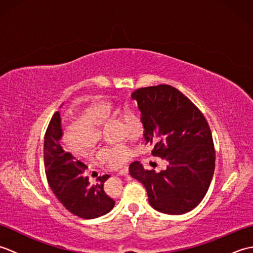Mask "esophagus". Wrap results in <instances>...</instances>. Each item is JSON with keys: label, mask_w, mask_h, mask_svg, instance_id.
Returning <instances> with one entry per match:
<instances>
[{"label": "esophagus", "mask_w": 253, "mask_h": 253, "mask_svg": "<svg viewBox=\"0 0 253 253\" xmlns=\"http://www.w3.org/2000/svg\"><path fill=\"white\" fill-rule=\"evenodd\" d=\"M128 171H129V169H128V168L127 166H125V168L124 169H122L120 171H118V175H127L128 174Z\"/></svg>", "instance_id": "1"}]
</instances>
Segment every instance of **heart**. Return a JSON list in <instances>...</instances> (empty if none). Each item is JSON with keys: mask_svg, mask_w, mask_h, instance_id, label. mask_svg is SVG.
Masks as SVG:
<instances>
[{"mask_svg": "<svg viewBox=\"0 0 253 253\" xmlns=\"http://www.w3.org/2000/svg\"><path fill=\"white\" fill-rule=\"evenodd\" d=\"M117 112V107L105 100L93 101L84 105L80 114L69 118L65 127V139L74 152L82 155H88L92 151L95 144L103 138L101 125ZM125 122L128 133L131 139H138L143 130L141 118L133 112H127ZM135 157V151L125 143L114 146H100L96 150V159L100 162L107 163L112 168H121L129 162Z\"/></svg>", "mask_w": 253, "mask_h": 253, "instance_id": "heart-1", "label": "heart"}]
</instances>
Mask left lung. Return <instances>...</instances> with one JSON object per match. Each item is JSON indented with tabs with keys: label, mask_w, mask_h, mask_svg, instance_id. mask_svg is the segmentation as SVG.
<instances>
[{
	"label": "left lung",
	"mask_w": 253,
	"mask_h": 253,
	"mask_svg": "<svg viewBox=\"0 0 253 253\" xmlns=\"http://www.w3.org/2000/svg\"><path fill=\"white\" fill-rule=\"evenodd\" d=\"M62 135L60 112H55L46 128L43 147L45 175L52 191L74 215L90 219L109 213L115 206L103 189L110 175L99 177V184L90 185L84 175L87 165L62 148Z\"/></svg>",
	"instance_id": "8db88e82"
}]
</instances>
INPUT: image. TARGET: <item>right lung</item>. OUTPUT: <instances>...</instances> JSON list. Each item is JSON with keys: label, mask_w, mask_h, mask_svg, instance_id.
I'll return each mask as SVG.
<instances>
[{"label": "right lung", "mask_w": 253, "mask_h": 253, "mask_svg": "<svg viewBox=\"0 0 253 253\" xmlns=\"http://www.w3.org/2000/svg\"><path fill=\"white\" fill-rule=\"evenodd\" d=\"M141 112L143 137L152 154L166 162L155 173L136 161L130 175L146 187L149 203L159 212L179 215L206 196L215 169L212 132L202 112L169 84L139 88L131 93Z\"/></svg>", "instance_id": "obj_1"}]
</instances>
